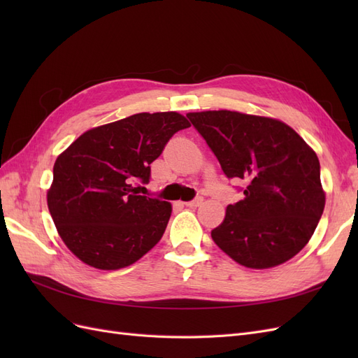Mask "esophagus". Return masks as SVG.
<instances>
[{"instance_id": "esophagus-1", "label": "esophagus", "mask_w": 358, "mask_h": 358, "mask_svg": "<svg viewBox=\"0 0 358 358\" xmlns=\"http://www.w3.org/2000/svg\"><path fill=\"white\" fill-rule=\"evenodd\" d=\"M203 203V199L201 197H197L196 200H192V201H187L185 203V206H188V208H199V206Z\"/></svg>"}]
</instances>
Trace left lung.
<instances>
[{
    "label": "left lung",
    "mask_w": 358,
    "mask_h": 358,
    "mask_svg": "<svg viewBox=\"0 0 358 358\" xmlns=\"http://www.w3.org/2000/svg\"><path fill=\"white\" fill-rule=\"evenodd\" d=\"M227 178L243 179V200L229 204L212 239L236 263L270 268L297 255L326 206L318 157L275 117L234 110L187 113Z\"/></svg>",
    "instance_id": "1"
}]
</instances>
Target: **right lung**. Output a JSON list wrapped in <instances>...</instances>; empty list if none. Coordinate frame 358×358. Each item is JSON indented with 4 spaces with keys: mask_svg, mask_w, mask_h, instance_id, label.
Returning a JSON list of instances; mask_svg holds the SVG:
<instances>
[{
    "mask_svg": "<svg viewBox=\"0 0 358 358\" xmlns=\"http://www.w3.org/2000/svg\"><path fill=\"white\" fill-rule=\"evenodd\" d=\"M178 112L136 113L88 129L58 155L48 208L82 263L100 270L134 264L166 231L171 204L138 196L170 137L188 128Z\"/></svg>",
    "mask_w": 358,
    "mask_h": 358,
    "instance_id": "obj_1",
    "label": "right lung"
}]
</instances>
